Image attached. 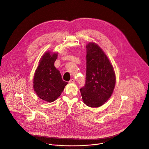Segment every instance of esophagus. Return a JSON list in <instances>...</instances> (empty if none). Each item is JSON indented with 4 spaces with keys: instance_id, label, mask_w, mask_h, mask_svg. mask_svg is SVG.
I'll list each match as a JSON object with an SVG mask.
<instances>
[{
    "instance_id": "1",
    "label": "esophagus",
    "mask_w": 149,
    "mask_h": 149,
    "mask_svg": "<svg viewBox=\"0 0 149 149\" xmlns=\"http://www.w3.org/2000/svg\"><path fill=\"white\" fill-rule=\"evenodd\" d=\"M75 82V80H74V79H70V81H69V83H74Z\"/></svg>"
}]
</instances>
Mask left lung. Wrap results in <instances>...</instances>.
Segmentation results:
<instances>
[{
	"mask_svg": "<svg viewBox=\"0 0 149 149\" xmlns=\"http://www.w3.org/2000/svg\"><path fill=\"white\" fill-rule=\"evenodd\" d=\"M86 47V80L80 92L86 106L98 107L111 97L115 85V73L108 57L97 45L89 43Z\"/></svg>",
	"mask_w": 149,
	"mask_h": 149,
	"instance_id": "obj_1",
	"label": "left lung"
}]
</instances>
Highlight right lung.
<instances>
[{
    "mask_svg": "<svg viewBox=\"0 0 149 149\" xmlns=\"http://www.w3.org/2000/svg\"><path fill=\"white\" fill-rule=\"evenodd\" d=\"M57 53H46L41 58L34 74L33 87L38 96L47 102L56 100L62 93L68 83L63 80L60 71L54 64Z\"/></svg>",
    "mask_w": 149,
    "mask_h": 149,
    "instance_id": "right-lung-1",
    "label": "right lung"
}]
</instances>
